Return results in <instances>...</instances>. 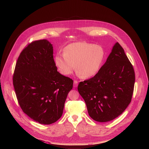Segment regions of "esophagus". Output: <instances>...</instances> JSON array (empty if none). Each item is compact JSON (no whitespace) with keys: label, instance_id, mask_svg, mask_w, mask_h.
Wrapping results in <instances>:
<instances>
[{"label":"esophagus","instance_id":"1","mask_svg":"<svg viewBox=\"0 0 149 149\" xmlns=\"http://www.w3.org/2000/svg\"><path fill=\"white\" fill-rule=\"evenodd\" d=\"M78 81H74V85H73V86H74V88H76L77 86H78Z\"/></svg>","mask_w":149,"mask_h":149}]
</instances>
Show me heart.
<instances>
[{
	"mask_svg": "<svg viewBox=\"0 0 149 149\" xmlns=\"http://www.w3.org/2000/svg\"><path fill=\"white\" fill-rule=\"evenodd\" d=\"M105 58L103 48L87 42H74L64 49V53H57L55 65L63 75L71 74L75 68L84 78L95 76L100 71Z\"/></svg>",
	"mask_w": 149,
	"mask_h": 149,
	"instance_id": "heart-1",
	"label": "heart"
}]
</instances>
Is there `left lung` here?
Masks as SVG:
<instances>
[{
    "label": "left lung",
    "mask_w": 149,
    "mask_h": 149,
    "mask_svg": "<svg viewBox=\"0 0 149 149\" xmlns=\"http://www.w3.org/2000/svg\"><path fill=\"white\" fill-rule=\"evenodd\" d=\"M135 82L133 67L123 48L116 42L107 61L93 78L80 82L78 90L95 121H111L131 102Z\"/></svg>",
    "instance_id": "obj_1"
}]
</instances>
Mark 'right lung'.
Instances as JSON below:
<instances>
[{
    "instance_id": "right-lung-1",
    "label": "right lung",
    "mask_w": 149,
    "mask_h": 149,
    "mask_svg": "<svg viewBox=\"0 0 149 149\" xmlns=\"http://www.w3.org/2000/svg\"><path fill=\"white\" fill-rule=\"evenodd\" d=\"M53 47L47 39L36 40L20 53L13 84L23 111L34 121L51 124L63 113L73 81L57 71Z\"/></svg>"
}]
</instances>
